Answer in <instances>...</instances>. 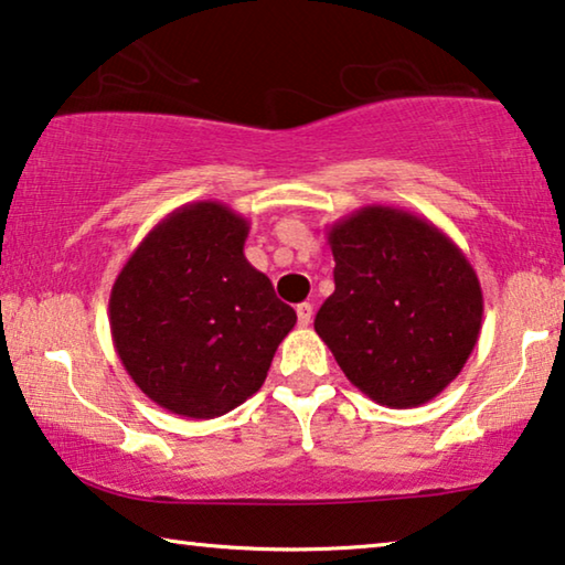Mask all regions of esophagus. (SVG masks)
<instances>
[{
  "mask_svg": "<svg viewBox=\"0 0 565 565\" xmlns=\"http://www.w3.org/2000/svg\"><path fill=\"white\" fill-rule=\"evenodd\" d=\"M311 315H315V309H311L309 301H305V305L297 307V319H299L301 327H307L311 322Z\"/></svg>",
  "mask_w": 565,
  "mask_h": 565,
  "instance_id": "obj_1",
  "label": "esophagus"
}]
</instances>
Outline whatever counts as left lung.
Wrapping results in <instances>:
<instances>
[{
  "instance_id": "left-lung-1",
  "label": "left lung",
  "mask_w": 565,
  "mask_h": 565,
  "mask_svg": "<svg viewBox=\"0 0 565 565\" xmlns=\"http://www.w3.org/2000/svg\"><path fill=\"white\" fill-rule=\"evenodd\" d=\"M334 294L315 330L355 388L388 408L436 398L475 350L482 286L441 228L408 210L365 205L327 228Z\"/></svg>"
}]
</instances>
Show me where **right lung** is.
Masks as SVG:
<instances>
[{
	"mask_svg": "<svg viewBox=\"0 0 565 565\" xmlns=\"http://www.w3.org/2000/svg\"><path fill=\"white\" fill-rule=\"evenodd\" d=\"M248 228L223 202H190L162 217L116 276V355L170 414L215 418L241 406L297 324V311L243 254Z\"/></svg>",
	"mask_w": 565,
	"mask_h": 565,
	"instance_id": "1",
	"label": "right lung"
}]
</instances>
